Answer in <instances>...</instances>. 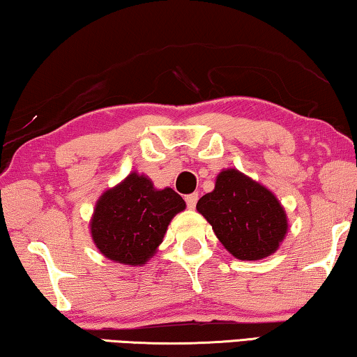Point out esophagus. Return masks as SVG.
<instances>
[{
    "mask_svg": "<svg viewBox=\"0 0 357 357\" xmlns=\"http://www.w3.org/2000/svg\"><path fill=\"white\" fill-rule=\"evenodd\" d=\"M185 201H187V206L190 209H195L196 203H198V193H191L185 196Z\"/></svg>",
    "mask_w": 357,
    "mask_h": 357,
    "instance_id": "1",
    "label": "esophagus"
}]
</instances>
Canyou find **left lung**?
<instances>
[{
  "mask_svg": "<svg viewBox=\"0 0 357 357\" xmlns=\"http://www.w3.org/2000/svg\"><path fill=\"white\" fill-rule=\"evenodd\" d=\"M196 209L236 259L257 261L271 256L288 230L285 209L272 191L236 169L222 170L215 188L198 201Z\"/></svg>",
  "mask_w": 357,
  "mask_h": 357,
  "instance_id": "8db88e82",
  "label": "left lung"
}]
</instances>
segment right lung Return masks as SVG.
Masks as SVG:
<instances>
[{
    "instance_id": "add662e5",
    "label": "right lung",
    "mask_w": 357,
    "mask_h": 357,
    "mask_svg": "<svg viewBox=\"0 0 357 357\" xmlns=\"http://www.w3.org/2000/svg\"><path fill=\"white\" fill-rule=\"evenodd\" d=\"M183 209L185 201L172 188L156 190L148 177L132 172L96 201L90 222L93 241L107 259L143 266Z\"/></svg>"
}]
</instances>
